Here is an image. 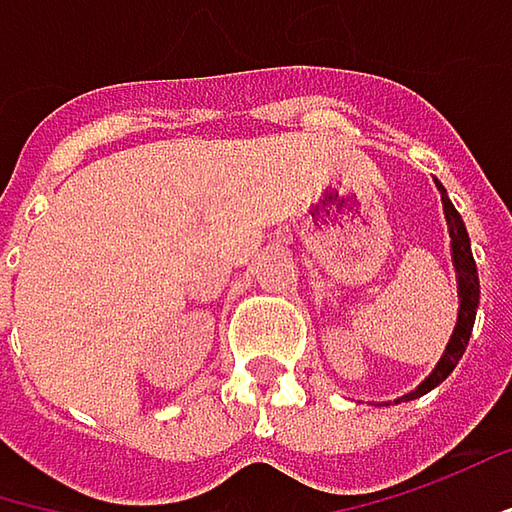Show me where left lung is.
Returning a JSON list of instances; mask_svg holds the SVG:
<instances>
[{"instance_id": "1", "label": "left lung", "mask_w": 512, "mask_h": 512, "mask_svg": "<svg viewBox=\"0 0 512 512\" xmlns=\"http://www.w3.org/2000/svg\"><path fill=\"white\" fill-rule=\"evenodd\" d=\"M440 188V199H443V214H446V223H449V237H452V257H455V269H458V289H461V313H458V327L446 345V353L443 359L437 362V368L432 371V376L417 388L411 391L406 400H414V397H423L426 391H432L435 385H440L446 376L455 371V365L461 362L466 345H469V336H472V324H475V310H478V269H475V260H472V249H469V234H466L464 220L461 214L455 211V205L449 202V196Z\"/></svg>"}]
</instances>
